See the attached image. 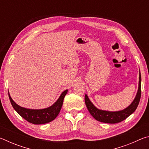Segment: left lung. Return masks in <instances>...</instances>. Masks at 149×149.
Returning <instances> with one entry per match:
<instances>
[{
  "mask_svg": "<svg viewBox=\"0 0 149 149\" xmlns=\"http://www.w3.org/2000/svg\"><path fill=\"white\" fill-rule=\"evenodd\" d=\"M141 76L139 72V80L138 91L133 101L125 109L116 112L102 110L97 108L89 100L87 95H85V102L88 110L92 116L97 121L107 123H116L126 119L128 116L135 112L140 101L141 94Z\"/></svg>",
  "mask_w": 149,
  "mask_h": 149,
  "instance_id": "1",
  "label": "left lung"
}]
</instances>
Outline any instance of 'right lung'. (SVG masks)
Wrapping results in <instances>:
<instances>
[{"mask_svg":"<svg viewBox=\"0 0 149 149\" xmlns=\"http://www.w3.org/2000/svg\"><path fill=\"white\" fill-rule=\"evenodd\" d=\"M67 93L68 89L63 91L58 99L50 107L39 110L29 109V108L20 107L12 100L9 94V92L8 96L10 101L14 109L22 118H24L27 122L33 123V124H44V123L50 122L57 117L61 110L64 99Z\"/></svg>","mask_w":149,"mask_h":149,"instance_id":"add662e5","label":"right lung"}]
</instances>
